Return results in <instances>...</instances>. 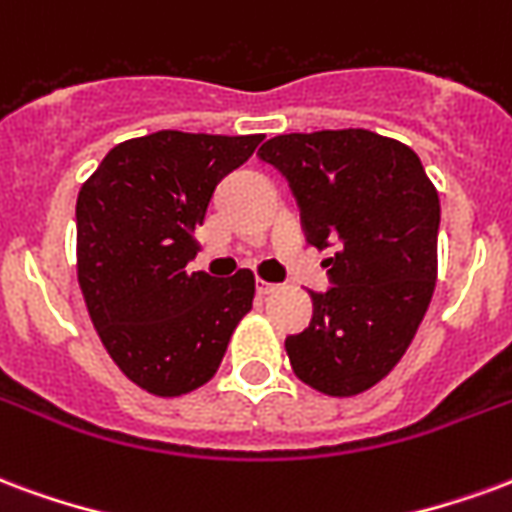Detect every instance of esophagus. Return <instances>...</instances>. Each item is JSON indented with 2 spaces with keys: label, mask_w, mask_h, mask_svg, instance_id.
Listing matches in <instances>:
<instances>
[{
  "label": "esophagus",
  "mask_w": 512,
  "mask_h": 512,
  "mask_svg": "<svg viewBox=\"0 0 512 512\" xmlns=\"http://www.w3.org/2000/svg\"><path fill=\"white\" fill-rule=\"evenodd\" d=\"M278 289H281V286H278V283H270V281H256V294H261V297H267V294H272V292H278Z\"/></svg>",
  "instance_id": "1"
}]
</instances>
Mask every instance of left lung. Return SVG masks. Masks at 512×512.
<instances>
[{
    "label": "left lung",
    "instance_id": "left-lung-1",
    "mask_svg": "<svg viewBox=\"0 0 512 512\" xmlns=\"http://www.w3.org/2000/svg\"><path fill=\"white\" fill-rule=\"evenodd\" d=\"M259 158L289 179L333 289L286 338L300 382L333 398L371 390L409 349L436 286L439 193L412 149L363 128L286 133Z\"/></svg>",
    "mask_w": 512,
    "mask_h": 512
}]
</instances>
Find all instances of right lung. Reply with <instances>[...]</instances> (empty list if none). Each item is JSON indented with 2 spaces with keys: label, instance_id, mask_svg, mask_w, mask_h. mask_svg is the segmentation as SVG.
Here are the masks:
<instances>
[{
  "label": "right lung",
  "instance_id": "1",
  "mask_svg": "<svg viewBox=\"0 0 512 512\" xmlns=\"http://www.w3.org/2000/svg\"><path fill=\"white\" fill-rule=\"evenodd\" d=\"M158 130L108 152L76 201L78 286L100 341L130 382L177 398L218 371L253 308L251 270L188 272L212 193L261 144Z\"/></svg>",
  "mask_w": 512,
  "mask_h": 512
}]
</instances>
